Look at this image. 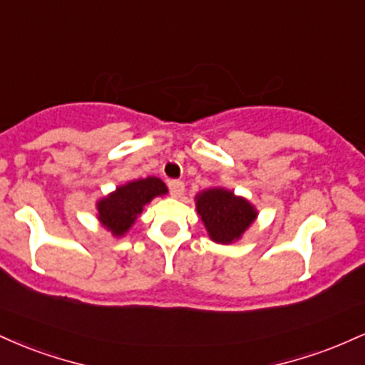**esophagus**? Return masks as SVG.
I'll return each mask as SVG.
<instances>
[{"label": "esophagus", "mask_w": 365, "mask_h": 365, "mask_svg": "<svg viewBox=\"0 0 365 365\" xmlns=\"http://www.w3.org/2000/svg\"><path fill=\"white\" fill-rule=\"evenodd\" d=\"M168 188L171 192V195L173 197H180L183 194V190H185V183L180 182V180H170L168 182Z\"/></svg>", "instance_id": "1"}]
</instances>
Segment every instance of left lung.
Masks as SVG:
<instances>
[{"label":"left lung","instance_id":"1","mask_svg":"<svg viewBox=\"0 0 365 365\" xmlns=\"http://www.w3.org/2000/svg\"><path fill=\"white\" fill-rule=\"evenodd\" d=\"M197 212L206 225L209 237L217 244L240 238L255 217L254 207L242 197L223 188H211L197 195Z\"/></svg>","mask_w":365,"mask_h":365}]
</instances>
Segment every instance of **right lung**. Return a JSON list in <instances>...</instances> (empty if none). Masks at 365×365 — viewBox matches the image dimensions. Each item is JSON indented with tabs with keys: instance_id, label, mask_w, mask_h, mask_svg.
Listing matches in <instances>:
<instances>
[{
	"instance_id": "right-lung-1",
	"label": "right lung",
	"mask_w": 365,
	"mask_h": 365,
	"mask_svg": "<svg viewBox=\"0 0 365 365\" xmlns=\"http://www.w3.org/2000/svg\"><path fill=\"white\" fill-rule=\"evenodd\" d=\"M166 192H168V188L165 183L154 177L127 183V185L116 188L115 194L106 197L98 204L99 220L115 235H123L137 220V216L140 215L142 207L153 197L163 195Z\"/></svg>"
}]
</instances>
